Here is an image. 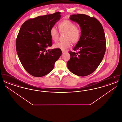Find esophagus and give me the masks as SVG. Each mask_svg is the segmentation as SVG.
Here are the masks:
<instances>
[{
  "instance_id": "esophagus-1",
  "label": "esophagus",
  "mask_w": 122,
  "mask_h": 122,
  "mask_svg": "<svg viewBox=\"0 0 122 122\" xmlns=\"http://www.w3.org/2000/svg\"><path fill=\"white\" fill-rule=\"evenodd\" d=\"M62 53H64V52H67V51L66 50H62Z\"/></svg>"
}]
</instances>
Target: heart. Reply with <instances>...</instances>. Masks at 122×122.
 <instances>
[{
	"label": "heart",
	"mask_w": 122,
	"mask_h": 122,
	"mask_svg": "<svg viewBox=\"0 0 122 122\" xmlns=\"http://www.w3.org/2000/svg\"><path fill=\"white\" fill-rule=\"evenodd\" d=\"M59 31L60 33H66L65 40L66 41L59 42L54 45V47L62 50L70 47L71 42L77 43L80 41L82 35L80 27L76 26V24L70 20H64L58 24ZM50 35L51 39L54 42L58 41L59 34L58 30L52 27L50 30Z\"/></svg>",
	"instance_id": "heart-1"
}]
</instances>
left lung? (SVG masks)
Masks as SVG:
<instances>
[{"mask_svg": "<svg viewBox=\"0 0 122 122\" xmlns=\"http://www.w3.org/2000/svg\"><path fill=\"white\" fill-rule=\"evenodd\" d=\"M70 19L79 24L82 35L73 50L69 52L70 58L67 67L74 74L86 76L93 73L104 57L106 41L101 23L94 17L82 14L72 15Z\"/></svg>", "mask_w": 122, "mask_h": 122, "instance_id": "1", "label": "left lung"}]
</instances>
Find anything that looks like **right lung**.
I'll return each instance as SVG.
<instances>
[{
    "label": "right lung",
    "instance_id": "1",
    "mask_svg": "<svg viewBox=\"0 0 122 122\" xmlns=\"http://www.w3.org/2000/svg\"><path fill=\"white\" fill-rule=\"evenodd\" d=\"M61 12L31 18L24 23L18 34L16 49L24 69L34 77L45 76L53 69L62 54L52 46L50 30L60 19Z\"/></svg>",
    "mask_w": 122,
    "mask_h": 122
}]
</instances>
